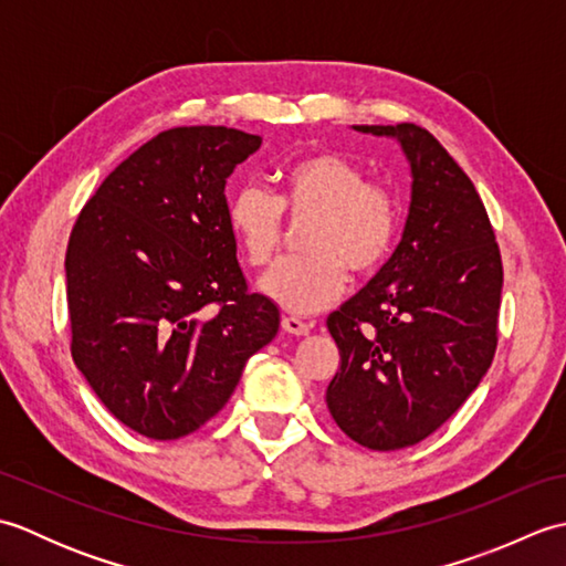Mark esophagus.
I'll use <instances>...</instances> for the list:
<instances>
[{"label": "esophagus", "instance_id": "34e87169", "mask_svg": "<svg viewBox=\"0 0 566 566\" xmlns=\"http://www.w3.org/2000/svg\"><path fill=\"white\" fill-rule=\"evenodd\" d=\"M282 328L286 333H292V335H308V331L314 328V323L302 321V318H296V316H284L282 318Z\"/></svg>", "mask_w": 566, "mask_h": 566}]
</instances>
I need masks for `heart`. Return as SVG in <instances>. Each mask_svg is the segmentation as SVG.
Listing matches in <instances>:
<instances>
[{"label":"heart","mask_w":566,"mask_h":566,"mask_svg":"<svg viewBox=\"0 0 566 566\" xmlns=\"http://www.w3.org/2000/svg\"><path fill=\"white\" fill-rule=\"evenodd\" d=\"M284 213L304 223V252L264 276L262 292L294 314H316L347 286V270L371 276L394 252L403 207L396 191L369 182L363 165L333 150H311L280 170L276 197L260 185L228 199V226L252 268H268L284 240Z\"/></svg>","instance_id":"heart-1"}]
</instances>
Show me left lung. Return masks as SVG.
Returning <instances> with one entry per match:
<instances>
[{
  "label": "left lung",
  "mask_w": 566,
  "mask_h": 566,
  "mask_svg": "<svg viewBox=\"0 0 566 566\" xmlns=\"http://www.w3.org/2000/svg\"><path fill=\"white\" fill-rule=\"evenodd\" d=\"M355 130L401 143L411 209L389 262L326 321L340 350L326 403L347 438L387 452L426 440L486 375L499 343L503 264L472 179L430 130Z\"/></svg>",
  "instance_id": "obj_1"
}]
</instances>
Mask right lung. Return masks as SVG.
<instances>
[{
  "label": "right lung",
  "instance_id": "obj_1",
  "mask_svg": "<svg viewBox=\"0 0 566 566\" xmlns=\"http://www.w3.org/2000/svg\"><path fill=\"white\" fill-rule=\"evenodd\" d=\"M262 138L179 126L140 146L84 203L65 252L70 353L130 430L177 440L231 399L280 308L248 292L226 179Z\"/></svg>",
  "mask_w": 566,
  "mask_h": 566
}]
</instances>
